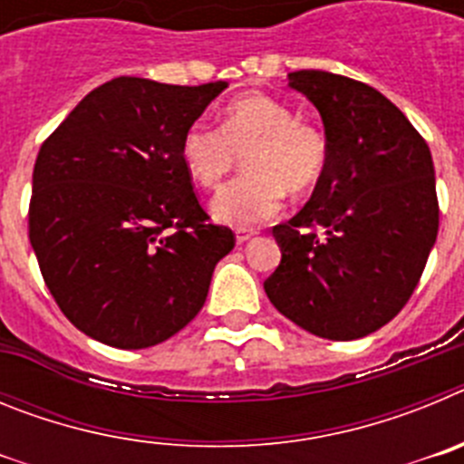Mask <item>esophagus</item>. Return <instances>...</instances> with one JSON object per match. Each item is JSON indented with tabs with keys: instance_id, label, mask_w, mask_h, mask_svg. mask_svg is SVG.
Returning <instances> with one entry per match:
<instances>
[{
	"instance_id": "esophagus-1",
	"label": "esophagus",
	"mask_w": 464,
	"mask_h": 464,
	"mask_svg": "<svg viewBox=\"0 0 464 464\" xmlns=\"http://www.w3.org/2000/svg\"><path fill=\"white\" fill-rule=\"evenodd\" d=\"M237 241H239V244H246V241L248 239H253V237H256V229H248V227H237Z\"/></svg>"
}]
</instances>
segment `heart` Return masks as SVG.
Instances as JSON below:
<instances>
[{
	"mask_svg": "<svg viewBox=\"0 0 464 464\" xmlns=\"http://www.w3.org/2000/svg\"><path fill=\"white\" fill-rule=\"evenodd\" d=\"M246 171L213 197L211 211L235 227L276 216L285 192L309 190L327 165V143L318 127L295 118L293 109L267 94L229 102L220 127L197 121L181 139V160L199 186L216 188L239 165Z\"/></svg>",
	"mask_w": 464,
	"mask_h": 464,
	"instance_id": "1",
	"label": "heart"
}]
</instances>
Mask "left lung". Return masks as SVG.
Instances as JSON below:
<instances>
[{"instance_id":"1","label":"left lung","mask_w":464,"mask_h":464,"mask_svg":"<svg viewBox=\"0 0 464 464\" xmlns=\"http://www.w3.org/2000/svg\"><path fill=\"white\" fill-rule=\"evenodd\" d=\"M318 109L327 165L309 202L272 229L269 302L315 337L351 342L392 321L440 229L428 143L379 90L321 69L288 73Z\"/></svg>"}]
</instances>
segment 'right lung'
<instances>
[{"mask_svg": "<svg viewBox=\"0 0 464 464\" xmlns=\"http://www.w3.org/2000/svg\"><path fill=\"white\" fill-rule=\"evenodd\" d=\"M225 88L121 76L85 94L41 146L30 244L57 306L88 337L155 346L207 302L235 235L199 207L181 139Z\"/></svg>", "mask_w": 464, "mask_h": 464, "instance_id": "add662e5", "label": "right lung"}]
</instances>
